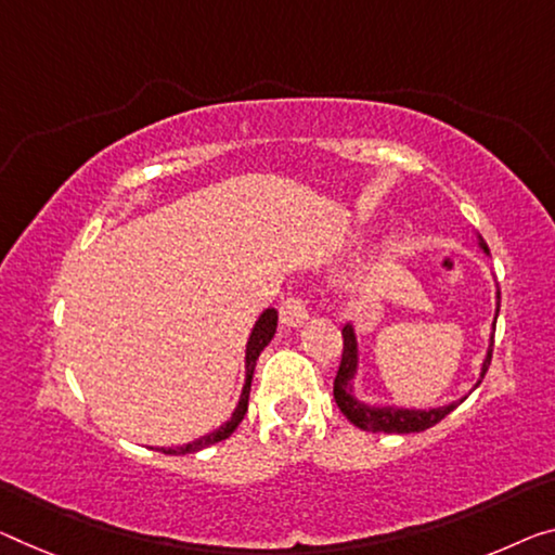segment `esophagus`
Returning a JSON list of instances; mask_svg holds the SVG:
<instances>
[{"label": "esophagus", "mask_w": 555, "mask_h": 555, "mask_svg": "<svg viewBox=\"0 0 555 555\" xmlns=\"http://www.w3.org/2000/svg\"><path fill=\"white\" fill-rule=\"evenodd\" d=\"M307 318H310V310H307L305 295H287L280 305V322L285 327H300Z\"/></svg>", "instance_id": "34e87169"}]
</instances>
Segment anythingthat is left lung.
I'll return each instance as SVG.
<instances>
[{"mask_svg":"<svg viewBox=\"0 0 555 555\" xmlns=\"http://www.w3.org/2000/svg\"><path fill=\"white\" fill-rule=\"evenodd\" d=\"M483 245V243H481ZM483 250L489 253V248L483 245ZM499 302H496V318H499V307H501V293H496ZM491 354H493V337L489 345V354L483 360V370H481V379L483 374L489 372L491 364ZM357 370V339L352 325H345L343 330V360H339V370L335 377V402L339 406L349 422L354 426H360L364 431H374V434H412V431H424L429 426L439 424L447 414L454 412V409L464 402L449 404V406H439V409H429V412H416V409H389V406H366L362 402H357L352 397V377ZM481 379L476 382V387L481 385Z\"/></svg>","mask_w":555,"mask_h":555,"instance_id":"1","label":"left lung"}]
</instances>
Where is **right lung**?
<instances>
[{
    "label": "right lung",
    "instance_id": "right-lung-1",
    "mask_svg": "<svg viewBox=\"0 0 555 555\" xmlns=\"http://www.w3.org/2000/svg\"><path fill=\"white\" fill-rule=\"evenodd\" d=\"M275 330H278V312H275V310H266V312L260 314V320L255 322L253 335H250V339H248V352H245V366H248V374H245V387H243L241 402H237V409L233 412V416H230V422L220 426V429H216L212 434H208V437H203V439H198V441H191V444L178 447V449H158V451H164V454H193V451H201V449H206V447H210V444H218V441L228 439L230 434H233V431L237 429V424L243 422L245 412H248L250 382H253L255 362H258L260 352L268 347L272 335H275Z\"/></svg>",
    "mask_w": 555,
    "mask_h": 555
}]
</instances>
